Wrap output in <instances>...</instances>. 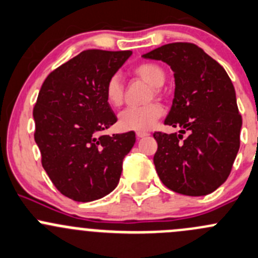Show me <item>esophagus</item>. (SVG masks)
<instances>
[{
    "label": "esophagus",
    "instance_id": "obj_1",
    "mask_svg": "<svg viewBox=\"0 0 258 258\" xmlns=\"http://www.w3.org/2000/svg\"><path fill=\"white\" fill-rule=\"evenodd\" d=\"M148 135H149V133L147 132H137L138 138H144V137H148Z\"/></svg>",
    "mask_w": 258,
    "mask_h": 258
}]
</instances>
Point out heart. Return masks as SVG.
I'll return each mask as SVG.
<instances>
[{"label":"heart","instance_id":"heart-1","mask_svg":"<svg viewBox=\"0 0 258 258\" xmlns=\"http://www.w3.org/2000/svg\"><path fill=\"white\" fill-rule=\"evenodd\" d=\"M133 73L152 85L153 88H160L165 81V74L159 65L153 62L138 63ZM105 99L111 106L116 108L123 103L124 86L120 78L118 75H113L109 78L105 84ZM163 108L158 103H150L143 106H134L126 108L119 114L118 125L123 130H137V132H145L154 125L155 121L162 116Z\"/></svg>","mask_w":258,"mask_h":258}]
</instances>
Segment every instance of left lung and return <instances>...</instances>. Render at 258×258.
<instances>
[{
    "mask_svg": "<svg viewBox=\"0 0 258 258\" xmlns=\"http://www.w3.org/2000/svg\"><path fill=\"white\" fill-rule=\"evenodd\" d=\"M143 57L167 62L175 79L164 124L180 128V134H153L158 143L153 162L160 180L180 195L212 193L228 178L239 149L242 116L231 79L215 58L190 42L167 43Z\"/></svg>",
    "mask_w": 258,
    "mask_h": 258,
    "instance_id": "8db88e82",
    "label": "left lung"
}]
</instances>
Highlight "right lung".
<instances>
[{"instance_id":"1","label":"right lung","mask_w":258,"mask_h":258,"mask_svg":"<svg viewBox=\"0 0 258 258\" xmlns=\"http://www.w3.org/2000/svg\"><path fill=\"white\" fill-rule=\"evenodd\" d=\"M132 51L86 50L48 74L34 106L35 142L56 189L76 202H91L118 185L135 133L99 135L118 118L105 99V84Z\"/></svg>"}]
</instances>
